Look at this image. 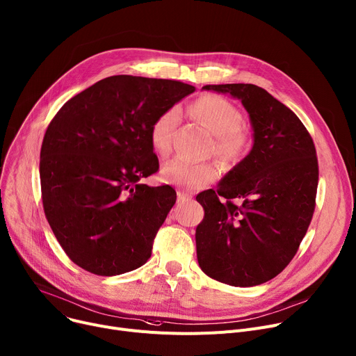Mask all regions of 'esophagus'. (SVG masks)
<instances>
[{
    "instance_id": "obj_1",
    "label": "esophagus",
    "mask_w": 356,
    "mask_h": 356,
    "mask_svg": "<svg viewBox=\"0 0 356 356\" xmlns=\"http://www.w3.org/2000/svg\"><path fill=\"white\" fill-rule=\"evenodd\" d=\"M191 200V196L188 195H186V193H183V192H177V203H186V202H188Z\"/></svg>"
}]
</instances>
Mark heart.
I'll use <instances>...</instances> for the list:
<instances>
[{"instance_id":"obj_1","label":"heart","mask_w":356,"mask_h":356,"mask_svg":"<svg viewBox=\"0 0 356 356\" xmlns=\"http://www.w3.org/2000/svg\"><path fill=\"white\" fill-rule=\"evenodd\" d=\"M191 114L216 137V154L232 161L239 159L246 149L248 136L241 129L242 114L229 100L219 96H204L191 107ZM179 123L177 108L161 113L150 129V141L154 152L165 157L172 152V138ZM161 179L165 183L186 188H200L215 180L218 168L211 163H192L177 157L161 168Z\"/></svg>"}]
</instances>
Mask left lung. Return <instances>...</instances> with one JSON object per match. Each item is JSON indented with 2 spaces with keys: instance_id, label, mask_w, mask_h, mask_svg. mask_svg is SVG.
Listing matches in <instances>:
<instances>
[{
  "instance_id": "obj_1",
  "label": "left lung",
  "mask_w": 356,
  "mask_h": 356,
  "mask_svg": "<svg viewBox=\"0 0 356 356\" xmlns=\"http://www.w3.org/2000/svg\"><path fill=\"white\" fill-rule=\"evenodd\" d=\"M202 90L242 103L253 145L216 191L196 196L204 210L196 227L197 262L226 285H262L289 265L312 220L319 176L315 145L298 115L262 87L218 84Z\"/></svg>"
}]
</instances>
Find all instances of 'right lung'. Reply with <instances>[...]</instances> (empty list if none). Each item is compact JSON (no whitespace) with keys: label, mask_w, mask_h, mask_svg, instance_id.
Returning a JSON list of instances; mask_svg holds the SVG:
<instances>
[{"label":"right lung","mask_w":356,"mask_h":356,"mask_svg":"<svg viewBox=\"0 0 356 356\" xmlns=\"http://www.w3.org/2000/svg\"><path fill=\"white\" fill-rule=\"evenodd\" d=\"M196 88L175 80L111 76L70 99L45 131L40 179L45 218L67 256L100 276L143 266L176 203L159 170L150 129Z\"/></svg>","instance_id":"obj_1"}]
</instances>
